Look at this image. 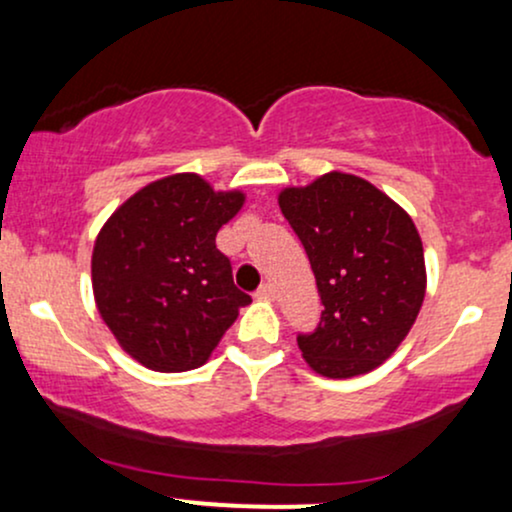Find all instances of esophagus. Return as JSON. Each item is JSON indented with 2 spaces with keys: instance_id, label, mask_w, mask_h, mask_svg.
Here are the masks:
<instances>
[{
  "instance_id": "obj_1",
  "label": "esophagus",
  "mask_w": 512,
  "mask_h": 512,
  "mask_svg": "<svg viewBox=\"0 0 512 512\" xmlns=\"http://www.w3.org/2000/svg\"><path fill=\"white\" fill-rule=\"evenodd\" d=\"M257 298H264V301H272V298H274V286L269 284V281H267V284H262L260 289H257Z\"/></svg>"
}]
</instances>
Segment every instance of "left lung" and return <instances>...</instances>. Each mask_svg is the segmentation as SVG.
Masks as SVG:
<instances>
[{"instance_id":"left-lung-1","label":"left lung","mask_w":512,"mask_h":512,"mask_svg":"<svg viewBox=\"0 0 512 512\" xmlns=\"http://www.w3.org/2000/svg\"><path fill=\"white\" fill-rule=\"evenodd\" d=\"M281 214L301 238L325 305L298 349L315 373L354 378L407 337L426 293L424 245L411 216L368 180L327 173L286 187Z\"/></svg>"}]
</instances>
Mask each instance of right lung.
<instances>
[{"label":"right lung","mask_w":512,"mask_h":512,"mask_svg":"<svg viewBox=\"0 0 512 512\" xmlns=\"http://www.w3.org/2000/svg\"><path fill=\"white\" fill-rule=\"evenodd\" d=\"M243 202V192H214L199 175L178 173L146 185L105 221L91 257L93 296L142 366L199 368L250 303L216 248V233Z\"/></svg>","instance_id":"right-lung-1"}]
</instances>
